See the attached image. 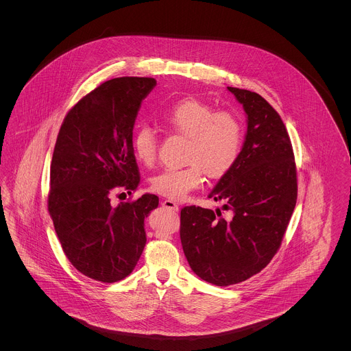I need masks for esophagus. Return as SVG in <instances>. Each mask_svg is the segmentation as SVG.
Wrapping results in <instances>:
<instances>
[{
    "instance_id": "34e87169",
    "label": "esophagus",
    "mask_w": 351,
    "mask_h": 351,
    "mask_svg": "<svg viewBox=\"0 0 351 351\" xmlns=\"http://www.w3.org/2000/svg\"><path fill=\"white\" fill-rule=\"evenodd\" d=\"M162 206H163V208H167V209H170V210H174V212L178 210V205L173 200L163 201V202H162Z\"/></svg>"
}]
</instances>
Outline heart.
<instances>
[{
	"label": "heart",
	"mask_w": 351,
	"mask_h": 351,
	"mask_svg": "<svg viewBox=\"0 0 351 351\" xmlns=\"http://www.w3.org/2000/svg\"><path fill=\"white\" fill-rule=\"evenodd\" d=\"M162 125L188 139L185 146L184 167L165 169L151 178V191L169 199L184 200L202 182V171L210 178H220L237 163L243 128L238 117L230 112L219 110L197 99L177 101L158 114ZM136 159L151 166L158 155V138L147 125L136 130L132 138Z\"/></svg>",
	"instance_id": "heart-1"
}]
</instances>
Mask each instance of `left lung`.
Segmentation results:
<instances>
[{"instance_id":"left-lung-1","label":"left lung","mask_w":351,"mask_h":351,"mask_svg":"<svg viewBox=\"0 0 351 351\" xmlns=\"http://www.w3.org/2000/svg\"><path fill=\"white\" fill-rule=\"evenodd\" d=\"M228 90L243 105L247 132L239 158L209 199L221 201L228 218L212 209H181V243L192 270L217 287L259 273L280 249L298 200L292 143L276 109L250 90Z\"/></svg>"}]
</instances>
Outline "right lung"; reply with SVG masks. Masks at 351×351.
I'll use <instances>...</instances> for the list:
<instances>
[{"label":"right lung","instance_id":"1","mask_svg":"<svg viewBox=\"0 0 351 351\" xmlns=\"http://www.w3.org/2000/svg\"><path fill=\"white\" fill-rule=\"evenodd\" d=\"M155 85L143 77L101 84L69 110L56 138L49 212L71 265L96 281L125 278L146 246L145 219L159 199L146 193L112 206L110 196L141 182L132 131Z\"/></svg>","mask_w":351,"mask_h":351}]
</instances>
